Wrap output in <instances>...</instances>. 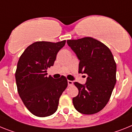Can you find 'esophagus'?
I'll return each instance as SVG.
<instances>
[{"label": "esophagus", "mask_w": 132, "mask_h": 132, "mask_svg": "<svg viewBox=\"0 0 132 132\" xmlns=\"http://www.w3.org/2000/svg\"><path fill=\"white\" fill-rule=\"evenodd\" d=\"M68 86H72L73 84V82L71 80H68Z\"/></svg>", "instance_id": "obj_1"}]
</instances>
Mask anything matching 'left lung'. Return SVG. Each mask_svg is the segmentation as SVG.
<instances>
[{"label":"left lung","instance_id":"1","mask_svg":"<svg viewBox=\"0 0 132 132\" xmlns=\"http://www.w3.org/2000/svg\"><path fill=\"white\" fill-rule=\"evenodd\" d=\"M78 59L79 73L88 74L82 85L74 82L78 94L73 98L76 110L84 114H94L106 106L116 82V63L108 47L92 37L68 40Z\"/></svg>","mask_w":132,"mask_h":132}]
</instances>
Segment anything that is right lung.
Listing matches in <instances>:
<instances>
[{"label": "right lung", "instance_id": "add662e5", "mask_svg": "<svg viewBox=\"0 0 132 132\" xmlns=\"http://www.w3.org/2000/svg\"><path fill=\"white\" fill-rule=\"evenodd\" d=\"M66 44L38 41L28 46L18 60L15 72L18 93L24 106L33 115L46 117L58 109L59 99L68 86L62 76H47V70L54 65L57 53Z\"/></svg>", "mask_w": 132, "mask_h": 132}]
</instances>
